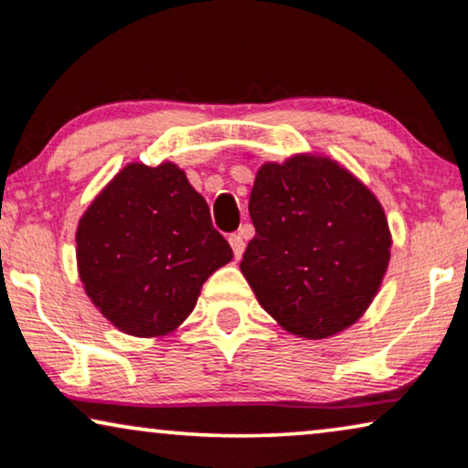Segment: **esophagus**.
Wrapping results in <instances>:
<instances>
[{"label":"esophagus","instance_id":"obj_1","mask_svg":"<svg viewBox=\"0 0 468 468\" xmlns=\"http://www.w3.org/2000/svg\"><path fill=\"white\" fill-rule=\"evenodd\" d=\"M228 240H229V245H232V251H234L236 260H240L242 251H245V236H242L240 232L239 234H229Z\"/></svg>","mask_w":468,"mask_h":468}]
</instances>
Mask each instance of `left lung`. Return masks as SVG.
<instances>
[{"label":"left lung","mask_w":468,"mask_h":468,"mask_svg":"<svg viewBox=\"0 0 468 468\" xmlns=\"http://www.w3.org/2000/svg\"><path fill=\"white\" fill-rule=\"evenodd\" d=\"M256 236L240 271L260 305L292 335L326 339L366 314L391 258L372 191L326 156L258 169L249 197Z\"/></svg>","instance_id":"8db88e82"}]
</instances>
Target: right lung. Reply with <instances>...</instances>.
<instances>
[{
	"mask_svg": "<svg viewBox=\"0 0 468 468\" xmlns=\"http://www.w3.org/2000/svg\"><path fill=\"white\" fill-rule=\"evenodd\" d=\"M232 258L206 199L174 163H129L77 228L86 294L115 329L135 337L178 329L206 279Z\"/></svg>",
	"mask_w": 468,
	"mask_h": 468,
	"instance_id": "right-lung-1",
	"label": "right lung"
}]
</instances>
